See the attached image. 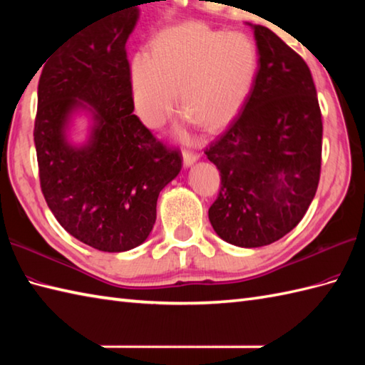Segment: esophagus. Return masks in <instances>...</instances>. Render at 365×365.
<instances>
[{"label":"esophagus","instance_id":"1","mask_svg":"<svg viewBox=\"0 0 365 365\" xmlns=\"http://www.w3.org/2000/svg\"><path fill=\"white\" fill-rule=\"evenodd\" d=\"M197 160H199V153L191 152V150H185L183 152V165H185V168L192 166Z\"/></svg>","mask_w":365,"mask_h":365}]
</instances>
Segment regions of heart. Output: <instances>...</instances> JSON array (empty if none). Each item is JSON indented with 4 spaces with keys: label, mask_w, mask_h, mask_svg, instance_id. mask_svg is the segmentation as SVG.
I'll list each match as a JSON object with an SVG mask.
<instances>
[{
    "label": "heart",
    "mask_w": 365,
    "mask_h": 365,
    "mask_svg": "<svg viewBox=\"0 0 365 365\" xmlns=\"http://www.w3.org/2000/svg\"><path fill=\"white\" fill-rule=\"evenodd\" d=\"M257 72L259 50L251 36L191 21L161 29L150 42V56L131 58L128 86L147 127L158 128L168 120L178 91L187 120L218 130L243 110Z\"/></svg>",
    "instance_id": "1"
}]
</instances>
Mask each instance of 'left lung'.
I'll use <instances>...</instances> for the list:
<instances>
[{
	"mask_svg": "<svg viewBox=\"0 0 365 365\" xmlns=\"http://www.w3.org/2000/svg\"><path fill=\"white\" fill-rule=\"evenodd\" d=\"M259 72L250 98L205 155L221 174L208 210L220 238L240 247L274 243L317 192L323 123L311 71L273 31L252 25Z\"/></svg>",
	"mask_w": 365,
	"mask_h": 365,
	"instance_id": "1",
	"label": "left lung"
}]
</instances>
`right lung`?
I'll return each mask as SVG.
<instances>
[{
    "label": "right lung",
    "mask_w": 365,
    "mask_h": 365,
    "mask_svg": "<svg viewBox=\"0 0 365 365\" xmlns=\"http://www.w3.org/2000/svg\"><path fill=\"white\" fill-rule=\"evenodd\" d=\"M139 9L78 29L45 59L37 88L34 144L43 197L68 234L105 252L143 245L160 191L178 175L170 150L133 114L125 43ZM78 115L87 138H71Z\"/></svg>",
    "instance_id": "add662e5"
}]
</instances>
